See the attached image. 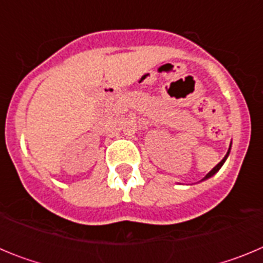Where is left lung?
<instances>
[{
  "label": "left lung",
  "instance_id": "1",
  "mask_svg": "<svg viewBox=\"0 0 263 263\" xmlns=\"http://www.w3.org/2000/svg\"><path fill=\"white\" fill-rule=\"evenodd\" d=\"M231 147H232V142H231V145H229V148H228V153H227V155H225V157H224V158H222V160H221V162H220V163H218V164H216V166H215V167H213V168H212V170H211L210 173L206 174V175H205V176H204V178H203V179H201L200 182H204V180H206V179H210V178H212V176H213V175H215V174H216V173H217L218 170L221 168V167H222V164H224V163H225V160H227V159H228V157H229V153H231Z\"/></svg>",
  "mask_w": 263,
  "mask_h": 263
}]
</instances>
